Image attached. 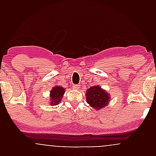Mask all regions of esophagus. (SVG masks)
Segmentation results:
<instances>
[{"mask_svg":"<svg viewBox=\"0 0 156 156\" xmlns=\"http://www.w3.org/2000/svg\"><path fill=\"white\" fill-rule=\"evenodd\" d=\"M72 87H73L74 89L78 90L80 88V85L79 84H73V85H72Z\"/></svg>","mask_w":156,"mask_h":156,"instance_id":"1","label":"esophagus"}]
</instances>
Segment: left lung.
Returning <instances> with one entry per match:
<instances>
[{"mask_svg": "<svg viewBox=\"0 0 156 156\" xmlns=\"http://www.w3.org/2000/svg\"><path fill=\"white\" fill-rule=\"evenodd\" d=\"M87 103L97 110L103 108L109 103L110 96L100 86H92L86 93Z\"/></svg>", "mask_w": 156, "mask_h": 156, "instance_id": "8db88e82", "label": "left lung"}]
</instances>
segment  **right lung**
<instances>
[{"label": "right lung", "mask_w": 156, "mask_h": 156, "mask_svg": "<svg viewBox=\"0 0 156 156\" xmlns=\"http://www.w3.org/2000/svg\"><path fill=\"white\" fill-rule=\"evenodd\" d=\"M65 94V88L59 86H55L52 88L50 91V103L51 106H56L59 104V102L62 100L63 94Z\"/></svg>", "instance_id": "1"}]
</instances>
